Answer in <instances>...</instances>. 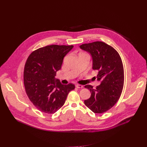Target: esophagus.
<instances>
[{"label": "esophagus", "mask_w": 147, "mask_h": 147, "mask_svg": "<svg viewBox=\"0 0 147 147\" xmlns=\"http://www.w3.org/2000/svg\"><path fill=\"white\" fill-rule=\"evenodd\" d=\"M76 88H81L83 87V86H82V85H80V84H76Z\"/></svg>", "instance_id": "34e87169"}]
</instances>
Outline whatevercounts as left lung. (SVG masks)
<instances>
[{"label": "left lung", "instance_id": "left-lung-1", "mask_svg": "<svg viewBox=\"0 0 147 147\" xmlns=\"http://www.w3.org/2000/svg\"><path fill=\"white\" fill-rule=\"evenodd\" d=\"M80 48L91 55L92 69L98 71L96 78L100 81L95 88L91 85L85 86L91 95L84 103L95 113L105 112L115 105L123 90L124 70L121 59L113 48L103 42L84 44Z\"/></svg>", "mask_w": 147, "mask_h": 147}]
</instances>
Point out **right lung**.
Here are the masks:
<instances>
[{"instance_id": "1", "label": "right lung", "mask_w": 147, "mask_h": 147, "mask_svg": "<svg viewBox=\"0 0 147 147\" xmlns=\"http://www.w3.org/2000/svg\"><path fill=\"white\" fill-rule=\"evenodd\" d=\"M73 45H48L28 56L24 70V84L28 97L40 111L54 113L63 105L73 84L64 85L55 78L64 57Z\"/></svg>"}]
</instances>
